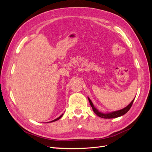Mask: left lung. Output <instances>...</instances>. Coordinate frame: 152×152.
I'll list each match as a JSON object with an SVG mask.
<instances>
[{
    "label": "left lung",
    "instance_id": "1",
    "mask_svg": "<svg viewBox=\"0 0 152 152\" xmlns=\"http://www.w3.org/2000/svg\"><path fill=\"white\" fill-rule=\"evenodd\" d=\"M134 99H133L132 102L127 106L126 107H125V108H123V109H121L120 110H117V111L112 112L103 113V112H99L97 108H95L94 107V104H93V103H92L90 98L88 97V100H89V103H90V104L92 108H93L94 112L96 115H97L98 117L103 118H117V117H121V116L124 115V114H126L129 111V109L132 107L133 102H134Z\"/></svg>",
    "mask_w": 152,
    "mask_h": 152
}]
</instances>
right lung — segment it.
Segmentation results:
<instances>
[{
	"instance_id": "obj_1",
	"label": "right lung",
	"mask_w": 152,
	"mask_h": 152,
	"mask_svg": "<svg viewBox=\"0 0 152 152\" xmlns=\"http://www.w3.org/2000/svg\"><path fill=\"white\" fill-rule=\"evenodd\" d=\"M63 113L62 114V115H61L60 116H59V117H58L57 118H56V119H54V120H53V121H50V122H55V121H58V120H59V119H60L62 117H63Z\"/></svg>"
}]
</instances>
